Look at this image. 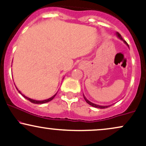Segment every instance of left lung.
I'll return each mask as SVG.
<instances>
[{
    "instance_id": "8db88e82",
    "label": "left lung",
    "mask_w": 146,
    "mask_h": 146,
    "mask_svg": "<svg viewBox=\"0 0 146 146\" xmlns=\"http://www.w3.org/2000/svg\"><path fill=\"white\" fill-rule=\"evenodd\" d=\"M116 35L117 36V37L120 38V39L122 40V41H123L124 43H125V44H126V45H128V46H129V45H128V43H126V42L125 41H124L123 38H122V36H121L120 33H118L117 32V33H116ZM84 99H85V101H86L87 103H88L89 105H91V106L94 107V108H99V109H105V108H109V107H110V106H111V105H96V104H94V103H92V102H90V101H88V99H86V98L85 97V96H84Z\"/></svg>"
}]
</instances>
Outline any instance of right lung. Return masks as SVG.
<instances>
[{
    "instance_id": "right-lung-1",
    "label": "right lung",
    "mask_w": 146,
    "mask_h": 146,
    "mask_svg": "<svg viewBox=\"0 0 146 146\" xmlns=\"http://www.w3.org/2000/svg\"><path fill=\"white\" fill-rule=\"evenodd\" d=\"M16 89L17 90V91H18V92H19V93H20V94H22V96H24V97L25 98V99H26L27 100H29V101H31V103H35V104H43V103H47V102H50V101H52V100L53 99L54 97H55V96L56 95V94H57V93H56V94H54V95L53 96H52V97L49 98V99H45V100H42V101H37V100H34V99H31V98L27 97V96H26L25 95H24V94H23L20 91L18 90V89H17V88H16Z\"/></svg>"
}]
</instances>
